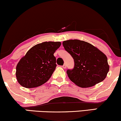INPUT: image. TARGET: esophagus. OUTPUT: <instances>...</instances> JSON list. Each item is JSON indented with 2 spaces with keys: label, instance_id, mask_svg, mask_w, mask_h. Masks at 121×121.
I'll use <instances>...</instances> for the list:
<instances>
[{
  "label": "esophagus",
  "instance_id": "esophagus-1",
  "mask_svg": "<svg viewBox=\"0 0 121 121\" xmlns=\"http://www.w3.org/2000/svg\"><path fill=\"white\" fill-rule=\"evenodd\" d=\"M62 67H63V68H64V69H65V68H67V66H66V65H63V66H62Z\"/></svg>",
  "mask_w": 121,
  "mask_h": 121
}]
</instances>
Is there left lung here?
<instances>
[{
  "label": "left lung",
  "instance_id": "1",
  "mask_svg": "<svg viewBox=\"0 0 121 121\" xmlns=\"http://www.w3.org/2000/svg\"><path fill=\"white\" fill-rule=\"evenodd\" d=\"M63 45L74 62L72 70H67L69 78L81 87H89L106 78L109 70L107 57L90 43L79 40L64 41Z\"/></svg>",
  "mask_w": 121,
  "mask_h": 121
}]
</instances>
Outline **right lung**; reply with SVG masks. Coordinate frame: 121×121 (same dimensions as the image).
I'll use <instances>...</instances> for the list:
<instances>
[{"label":"right lung","instance_id":"1","mask_svg":"<svg viewBox=\"0 0 121 121\" xmlns=\"http://www.w3.org/2000/svg\"><path fill=\"white\" fill-rule=\"evenodd\" d=\"M59 41H46L32 47L16 66L17 81L23 87L32 88L42 85L49 80L56 69V50Z\"/></svg>","mask_w":121,"mask_h":121}]
</instances>
